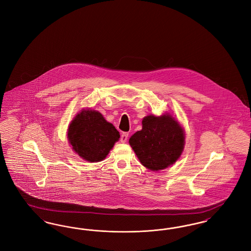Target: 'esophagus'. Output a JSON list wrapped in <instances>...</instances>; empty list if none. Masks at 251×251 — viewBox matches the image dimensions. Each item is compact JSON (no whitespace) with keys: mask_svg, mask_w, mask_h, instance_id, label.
Masks as SVG:
<instances>
[{"mask_svg":"<svg viewBox=\"0 0 251 251\" xmlns=\"http://www.w3.org/2000/svg\"><path fill=\"white\" fill-rule=\"evenodd\" d=\"M128 137H129V133L128 132H122L121 135H120V141L122 143H125L128 140Z\"/></svg>","mask_w":251,"mask_h":251,"instance_id":"1","label":"esophagus"}]
</instances>
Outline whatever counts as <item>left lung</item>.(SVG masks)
Listing matches in <instances>:
<instances>
[{
  "instance_id": "8db88e82",
  "label": "left lung",
  "mask_w": 251,
  "mask_h": 251,
  "mask_svg": "<svg viewBox=\"0 0 251 251\" xmlns=\"http://www.w3.org/2000/svg\"><path fill=\"white\" fill-rule=\"evenodd\" d=\"M129 143L144 167L157 171L174 164L184 145V132L169 115L148 116L142 130L131 136Z\"/></svg>"
}]
</instances>
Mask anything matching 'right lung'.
<instances>
[{
  "mask_svg": "<svg viewBox=\"0 0 251 251\" xmlns=\"http://www.w3.org/2000/svg\"><path fill=\"white\" fill-rule=\"evenodd\" d=\"M120 137L115 126L100 113L92 110H83L78 114L68 130L74 151L91 163L103 160Z\"/></svg>",
  "mask_w": 251,
  "mask_h": 251,
  "instance_id": "1",
  "label": "right lung"
}]
</instances>
